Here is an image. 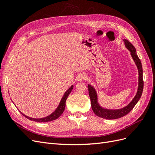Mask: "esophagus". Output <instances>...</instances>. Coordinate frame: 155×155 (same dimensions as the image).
I'll use <instances>...</instances> for the list:
<instances>
[{
	"label": "esophagus",
	"mask_w": 155,
	"mask_h": 155,
	"mask_svg": "<svg viewBox=\"0 0 155 155\" xmlns=\"http://www.w3.org/2000/svg\"><path fill=\"white\" fill-rule=\"evenodd\" d=\"M86 78H87L86 75L84 74H83V73H81V74H78V76L77 77V79L78 81H83L86 80Z\"/></svg>",
	"instance_id": "obj_1"
}]
</instances>
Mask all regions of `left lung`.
I'll return each mask as SVG.
<instances>
[{
	"instance_id": "left-lung-1",
	"label": "left lung",
	"mask_w": 155,
	"mask_h": 155,
	"mask_svg": "<svg viewBox=\"0 0 155 155\" xmlns=\"http://www.w3.org/2000/svg\"><path fill=\"white\" fill-rule=\"evenodd\" d=\"M124 42L126 47L130 50V54L132 55L134 62L136 63L139 73V84L136 96L134 97L132 101H131L128 105L120 109L110 110L104 109L101 107L100 104H98L97 96L96 90L94 88V87L92 86H91L90 84L88 85L89 96L91 101V105H92V109L94 113L96 114V115H97V117H100L103 118L108 119V120L121 118L129 113L131 110L133 109L135 105H136L138 101L140 100L143 92V69L141 62L140 58L137 56L136 50L135 48V47L132 45V44L130 43L128 40L126 39H124Z\"/></svg>"
}]
</instances>
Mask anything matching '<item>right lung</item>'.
Instances as JSON below:
<instances>
[{"instance_id":"obj_1","label":"right lung","mask_w":155,"mask_h":155,"mask_svg":"<svg viewBox=\"0 0 155 155\" xmlns=\"http://www.w3.org/2000/svg\"><path fill=\"white\" fill-rule=\"evenodd\" d=\"M73 88V86H71L70 88L67 90L66 92H65L64 95H63V96L61 99V100L59 103V104L58 105V107H57V109L55 110V111L54 113H51L50 115L47 116L46 117H44V118H31L27 117L25 114H23L22 113H21L22 114V115L24 116L25 117H26L27 118H28L29 120H33L35 122H50V121H52L55 120V119H57L58 118H59L61 115V114L63 113L65 108V102L67 97H68L69 94L71 92V91H72Z\"/></svg>"}]
</instances>
